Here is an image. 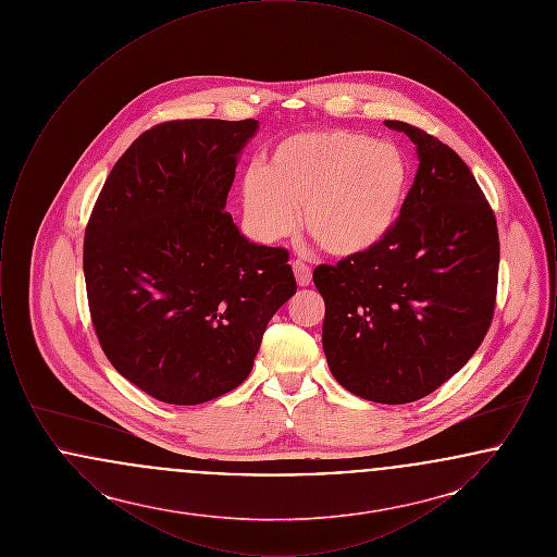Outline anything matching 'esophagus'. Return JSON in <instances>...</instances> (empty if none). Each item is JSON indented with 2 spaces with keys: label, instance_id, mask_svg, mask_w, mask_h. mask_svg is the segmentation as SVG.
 Segmentation results:
<instances>
[{
  "label": "esophagus",
  "instance_id": "obj_1",
  "mask_svg": "<svg viewBox=\"0 0 557 557\" xmlns=\"http://www.w3.org/2000/svg\"><path fill=\"white\" fill-rule=\"evenodd\" d=\"M292 269H294V275H296V282H298V286H309L311 284V280H313V273H311V267L307 265V263H302V261H294L292 263Z\"/></svg>",
  "mask_w": 557,
  "mask_h": 557
}]
</instances>
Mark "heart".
<instances>
[{
  "mask_svg": "<svg viewBox=\"0 0 557 557\" xmlns=\"http://www.w3.org/2000/svg\"><path fill=\"white\" fill-rule=\"evenodd\" d=\"M409 164L391 141L361 133H294L267 152L261 171L246 173L242 207L265 242L288 236L302 207V225L341 259L373 250L397 223Z\"/></svg>",
  "mask_w": 557,
  "mask_h": 557,
  "instance_id": "obj_1",
  "label": "heart"
}]
</instances>
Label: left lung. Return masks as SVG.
I'll list each match as a JSON object with an SVG mask.
<instances>
[{
  "label": "left lung",
  "mask_w": 557,
  "mask_h": 557,
  "mask_svg": "<svg viewBox=\"0 0 557 557\" xmlns=\"http://www.w3.org/2000/svg\"><path fill=\"white\" fill-rule=\"evenodd\" d=\"M418 148L397 223L373 250L319 265L323 352L348 393L403 405L434 393L484 341L495 313L499 234L468 164L438 137L384 121Z\"/></svg>",
  "instance_id": "8db88e82"
}]
</instances>
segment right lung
<instances>
[{"mask_svg":"<svg viewBox=\"0 0 557 557\" xmlns=\"http://www.w3.org/2000/svg\"><path fill=\"white\" fill-rule=\"evenodd\" d=\"M259 121H169L116 160L89 216L83 271L108 361L171 405L248 377L269 319L296 294L286 248L248 242L223 211Z\"/></svg>","mask_w":557,"mask_h":557,"instance_id":"obj_1","label":"right lung"}]
</instances>
